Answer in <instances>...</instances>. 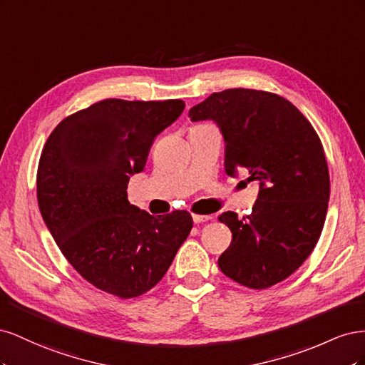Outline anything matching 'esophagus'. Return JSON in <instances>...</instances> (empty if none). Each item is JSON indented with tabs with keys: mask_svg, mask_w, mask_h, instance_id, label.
Instances as JSON below:
<instances>
[{
	"mask_svg": "<svg viewBox=\"0 0 365 365\" xmlns=\"http://www.w3.org/2000/svg\"><path fill=\"white\" fill-rule=\"evenodd\" d=\"M193 222L195 224H201V222H207V220H212L213 216L212 215H193Z\"/></svg>",
	"mask_w": 365,
	"mask_h": 365,
	"instance_id": "34e87169",
	"label": "esophagus"
}]
</instances>
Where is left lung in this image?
<instances>
[{
    "label": "left lung",
    "mask_w": 365,
    "mask_h": 365,
    "mask_svg": "<svg viewBox=\"0 0 365 365\" xmlns=\"http://www.w3.org/2000/svg\"><path fill=\"white\" fill-rule=\"evenodd\" d=\"M189 117L219 128L227 175L244 170L259 184L250 216H219L233 235L220 271L252 289L289 277L315 248L327 213L329 169L315 129L286 98L245 88L213 93Z\"/></svg>",
    "instance_id": "left-lung-1"
}]
</instances>
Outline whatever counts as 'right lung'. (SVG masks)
<instances>
[{
	"label": "right lung",
	"mask_w": 365,
	"mask_h": 365,
	"mask_svg": "<svg viewBox=\"0 0 365 365\" xmlns=\"http://www.w3.org/2000/svg\"><path fill=\"white\" fill-rule=\"evenodd\" d=\"M185 108L182 101L106 98L54 128L38 168L43 222L73 268L96 288L132 298L152 289L190 235L184 210L152 216L128 201L153 140Z\"/></svg>",
	"instance_id": "right-lung-1"
}]
</instances>
